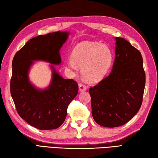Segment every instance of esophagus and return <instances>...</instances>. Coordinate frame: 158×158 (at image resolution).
<instances>
[{
    "label": "esophagus",
    "instance_id": "34e87169",
    "mask_svg": "<svg viewBox=\"0 0 158 158\" xmlns=\"http://www.w3.org/2000/svg\"><path fill=\"white\" fill-rule=\"evenodd\" d=\"M87 87H86L84 84H82V83H80L79 84L80 91H87Z\"/></svg>",
    "mask_w": 158,
    "mask_h": 158
}]
</instances>
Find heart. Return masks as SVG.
Masks as SVG:
<instances>
[{"instance_id":"1","label":"heart","mask_w":158,"mask_h":158,"mask_svg":"<svg viewBox=\"0 0 158 158\" xmlns=\"http://www.w3.org/2000/svg\"><path fill=\"white\" fill-rule=\"evenodd\" d=\"M113 62L111 49L98 42L84 41L79 43L71 53V59L66 65L72 70L81 67V73L89 82H96L102 80L109 71Z\"/></svg>"}]
</instances>
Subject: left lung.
Wrapping results in <instances>:
<instances>
[{"label": "left lung", "mask_w": 158, "mask_h": 158, "mask_svg": "<svg viewBox=\"0 0 158 158\" xmlns=\"http://www.w3.org/2000/svg\"><path fill=\"white\" fill-rule=\"evenodd\" d=\"M115 39L111 73L89 89L94 120L109 128L123 125L134 117L142 105L145 87L141 53L124 38Z\"/></svg>", "instance_id": "1"}]
</instances>
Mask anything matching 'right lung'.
<instances>
[{
  "instance_id": "right-lung-1",
  "label": "right lung",
  "mask_w": 158,
  "mask_h": 158,
  "mask_svg": "<svg viewBox=\"0 0 158 158\" xmlns=\"http://www.w3.org/2000/svg\"><path fill=\"white\" fill-rule=\"evenodd\" d=\"M69 32L56 31L33 38L15 54L12 61L10 92L18 114L31 126L40 130L60 127L66 118L67 107L78 92L73 79H64L53 64L61 63L60 50ZM49 62L52 80L47 88H36L28 79L34 61Z\"/></svg>"
}]
</instances>
